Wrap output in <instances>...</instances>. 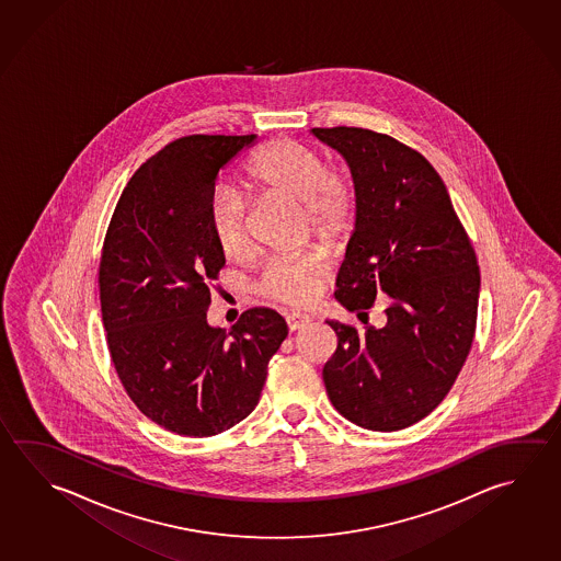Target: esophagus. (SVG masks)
<instances>
[{"label":"esophagus","instance_id":"obj_1","mask_svg":"<svg viewBox=\"0 0 561 561\" xmlns=\"http://www.w3.org/2000/svg\"><path fill=\"white\" fill-rule=\"evenodd\" d=\"M308 322H310L308 314H300V312H288V314H286V327H288L290 332H296V330L305 328Z\"/></svg>","mask_w":561,"mask_h":561}]
</instances>
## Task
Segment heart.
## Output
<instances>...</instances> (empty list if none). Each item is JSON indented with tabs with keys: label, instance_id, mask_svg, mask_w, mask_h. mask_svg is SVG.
<instances>
[{
	"label": "heart",
	"instance_id": "1",
	"mask_svg": "<svg viewBox=\"0 0 561 561\" xmlns=\"http://www.w3.org/2000/svg\"><path fill=\"white\" fill-rule=\"evenodd\" d=\"M244 185L256 197H278L302 205L308 231L336 247L356 229L359 192L354 175L327 160L308 144L278 138L261 146L243 165ZM207 224L215 243L231 259L247 255L251 234L243 197L221 190L209 202ZM327 278V263L317 253L276 259L263 268L255 290L288 306L310 305Z\"/></svg>",
	"mask_w": 561,
	"mask_h": 561
}]
</instances>
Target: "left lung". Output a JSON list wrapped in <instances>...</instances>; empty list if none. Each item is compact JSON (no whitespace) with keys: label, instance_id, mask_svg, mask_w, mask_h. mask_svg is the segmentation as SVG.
<instances>
[{"label":"left lung","instance_id":"8db88e82","mask_svg":"<svg viewBox=\"0 0 561 561\" xmlns=\"http://www.w3.org/2000/svg\"><path fill=\"white\" fill-rule=\"evenodd\" d=\"M346 158L359 192L356 229L336 276L337 302L383 328L330 320L337 346L322 369L340 415L371 431H399L447 398L477 330V253L437 170L388 134L312 128Z\"/></svg>","mask_w":561,"mask_h":561}]
</instances>
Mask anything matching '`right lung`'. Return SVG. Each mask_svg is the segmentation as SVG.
<instances>
[{"label": "right lung", "instance_id": "add662e5", "mask_svg": "<svg viewBox=\"0 0 561 561\" xmlns=\"http://www.w3.org/2000/svg\"><path fill=\"white\" fill-rule=\"evenodd\" d=\"M255 134H194L134 172L114 207L99 265L102 324L134 405L184 437H211L259 403L285 318L251 308L211 328V283L225 265L207 224L215 178Z\"/></svg>", "mask_w": 561, "mask_h": 561}]
</instances>
